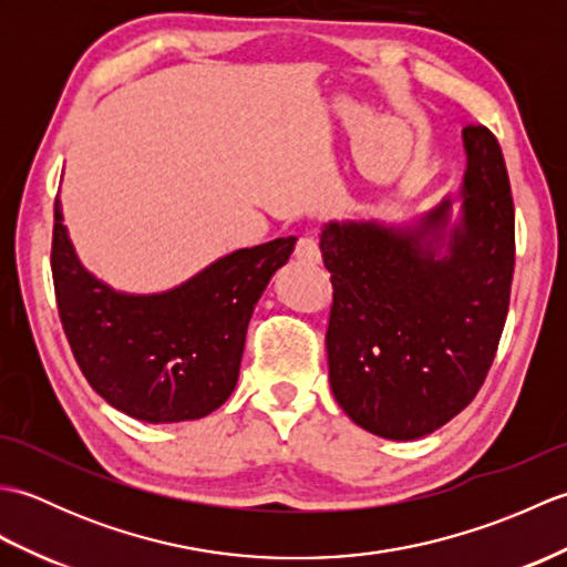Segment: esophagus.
Here are the masks:
<instances>
[{
	"instance_id": "obj_1",
	"label": "esophagus",
	"mask_w": 567,
	"mask_h": 567,
	"mask_svg": "<svg viewBox=\"0 0 567 567\" xmlns=\"http://www.w3.org/2000/svg\"><path fill=\"white\" fill-rule=\"evenodd\" d=\"M295 256H297V260H302V262H319L321 260L319 240L315 236H302L297 240Z\"/></svg>"
}]
</instances>
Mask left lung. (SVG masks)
Returning a JSON list of instances; mask_svg holds the SVG:
<instances>
[{
  "instance_id": "8db88e82",
  "label": "left lung",
  "mask_w": 567,
  "mask_h": 567,
  "mask_svg": "<svg viewBox=\"0 0 567 567\" xmlns=\"http://www.w3.org/2000/svg\"><path fill=\"white\" fill-rule=\"evenodd\" d=\"M461 219L453 197L412 226L329 221L327 331L336 402L360 429L414 441L461 414L483 388L509 311L514 202L492 131L465 126Z\"/></svg>"
}]
</instances>
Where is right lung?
<instances>
[{
  "mask_svg": "<svg viewBox=\"0 0 567 567\" xmlns=\"http://www.w3.org/2000/svg\"><path fill=\"white\" fill-rule=\"evenodd\" d=\"M297 238L228 252L158 295H126L82 268L55 199L51 270L60 321L82 375L118 412L148 424L212 414L238 382L248 321Z\"/></svg>",
  "mask_w": 567,
  "mask_h": 567,
  "instance_id": "right-lung-1",
  "label": "right lung"
}]
</instances>
